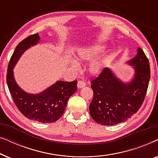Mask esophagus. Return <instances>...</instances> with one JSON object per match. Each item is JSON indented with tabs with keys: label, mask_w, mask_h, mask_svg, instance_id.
Here are the masks:
<instances>
[{
	"label": "esophagus",
	"mask_w": 158,
	"mask_h": 158,
	"mask_svg": "<svg viewBox=\"0 0 158 158\" xmlns=\"http://www.w3.org/2000/svg\"><path fill=\"white\" fill-rule=\"evenodd\" d=\"M85 83L84 81H79L78 82H77V88H83V87H85Z\"/></svg>",
	"instance_id": "obj_1"
}]
</instances>
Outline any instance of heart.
Instances as JSON below:
<instances>
[{
	"label": "heart",
	"mask_w": 158,
	"mask_h": 158,
	"mask_svg": "<svg viewBox=\"0 0 158 158\" xmlns=\"http://www.w3.org/2000/svg\"><path fill=\"white\" fill-rule=\"evenodd\" d=\"M106 49V47L103 44H95L90 47H83L80 49L77 52V56L81 60L83 61H91L98 55L104 52ZM70 66L74 70H77L79 68V64L76 60H70ZM104 70V62L103 61H96L90 64L89 68L90 73L93 75H100Z\"/></svg>",
	"instance_id": "heart-1"
}]
</instances>
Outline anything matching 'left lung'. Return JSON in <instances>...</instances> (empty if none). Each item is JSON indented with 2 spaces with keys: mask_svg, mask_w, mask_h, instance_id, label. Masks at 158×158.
Wrapping results in <instances>:
<instances>
[{
  "mask_svg": "<svg viewBox=\"0 0 158 158\" xmlns=\"http://www.w3.org/2000/svg\"><path fill=\"white\" fill-rule=\"evenodd\" d=\"M127 63L135 70L132 79L128 83L121 81L109 68H105L91 81L94 98L89 111L98 124L113 126L126 122L143 103L150 78L148 59L139 47L137 55Z\"/></svg>",
  "mask_w": 158,
  "mask_h": 158,
  "instance_id": "obj_1",
  "label": "left lung"
}]
</instances>
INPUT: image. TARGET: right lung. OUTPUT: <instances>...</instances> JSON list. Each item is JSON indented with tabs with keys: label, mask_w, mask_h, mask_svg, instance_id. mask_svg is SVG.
Segmentation results:
<instances>
[{
	"label": "right lung",
	"mask_w": 158,
	"mask_h": 158,
	"mask_svg": "<svg viewBox=\"0 0 158 158\" xmlns=\"http://www.w3.org/2000/svg\"><path fill=\"white\" fill-rule=\"evenodd\" d=\"M40 40L39 34L26 38L17 45L8 64L6 81L15 104L21 114L41 123L55 122L64 112L68 99L77 90V81H57L40 94H29L15 81L14 68L21 55Z\"/></svg>",
	"instance_id": "1"
}]
</instances>
